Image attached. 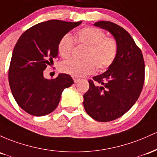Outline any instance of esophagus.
<instances>
[{
	"label": "esophagus",
	"instance_id": "obj_1",
	"mask_svg": "<svg viewBox=\"0 0 157 157\" xmlns=\"http://www.w3.org/2000/svg\"><path fill=\"white\" fill-rule=\"evenodd\" d=\"M73 80H74V82H75V83H78L79 81H80V79L77 78H73Z\"/></svg>",
	"mask_w": 157,
	"mask_h": 157
}]
</instances>
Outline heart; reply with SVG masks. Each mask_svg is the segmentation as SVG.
I'll return each mask as SVG.
<instances>
[{"mask_svg": "<svg viewBox=\"0 0 157 157\" xmlns=\"http://www.w3.org/2000/svg\"><path fill=\"white\" fill-rule=\"evenodd\" d=\"M75 41L86 47L82 61L71 59L61 65L63 73L73 77L85 76L92 74L97 67L104 71L112 66L118 54V43L113 38L107 37L106 33L98 28L86 26L77 32ZM75 42L73 37L65 35L58 45L59 55L62 59H68L73 52Z\"/></svg>", "mask_w": 157, "mask_h": 157, "instance_id": "1", "label": "heart"}]
</instances>
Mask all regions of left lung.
Here are the masks:
<instances>
[{"label":"left lung","mask_w":157,"mask_h":157,"mask_svg":"<svg viewBox=\"0 0 157 157\" xmlns=\"http://www.w3.org/2000/svg\"><path fill=\"white\" fill-rule=\"evenodd\" d=\"M94 26L111 33L118 43L116 61L106 72L88 81L89 90L83 96L88 115L105 122L121 117L137 101L145 80V62L142 51L124 28L110 21Z\"/></svg>","instance_id":"8db88e82"}]
</instances>
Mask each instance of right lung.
<instances>
[{"label": "right lung", "mask_w": 157, "mask_h": 157, "mask_svg": "<svg viewBox=\"0 0 157 157\" xmlns=\"http://www.w3.org/2000/svg\"><path fill=\"white\" fill-rule=\"evenodd\" d=\"M82 21L60 20L44 21L26 30L12 52L9 69V83L12 96L24 111L42 117L53 111L61 93L74 83L70 75L60 73L47 79L44 70L58 58L59 40Z\"/></svg>", "instance_id": "right-lung-1"}]
</instances>
